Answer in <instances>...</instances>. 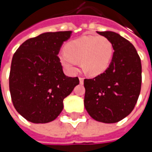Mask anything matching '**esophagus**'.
Masks as SVG:
<instances>
[{
  "label": "esophagus",
  "instance_id": "1",
  "mask_svg": "<svg viewBox=\"0 0 152 152\" xmlns=\"http://www.w3.org/2000/svg\"><path fill=\"white\" fill-rule=\"evenodd\" d=\"M79 83H80V84H83V83H84V78H83V77H79Z\"/></svg>",
  "mask_w": 152,
  "mask_h": 152
}]
</instances>
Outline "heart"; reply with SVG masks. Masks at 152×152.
I'll use <instances>...</instances> for the list:
<instances>
[{"instance_id": "1", "label": "heart", "mask_w": 152, "mask_h": 152, "mask_svg": "<svg viewBox=\"0 0 152 152\" xmlns=\"http://www.w3.org/2000/svg\"><path fill=\"white\" fill-rule=\"evenodd\" d=\"M65 50L59 55L61 65L70 73H76L78 61H81L83 70L90 76L104 73L114 53L113 43L107 38L93 35H84L69 41Z\"/></svg>"}]
</instances>
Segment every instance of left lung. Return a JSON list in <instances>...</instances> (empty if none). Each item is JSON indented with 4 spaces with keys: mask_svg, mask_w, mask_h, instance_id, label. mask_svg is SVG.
Returning a JSON list of instances; mask_svg holds the SVG:
<instances>
[{
    "mask_svg": "<svg viewBox=\"0 0 152 152\" xmlns=\"http://www.w3.org/2000/svg\"><path fill=\"white\" fill-rule=\"evenodd\" d=\"M97 33L113 43V57L104 73L84 80L85 107L92 118L113 124L134 108L141 89V62L136 49L125 38L112 31Z\"/></svg>",
    "mask_w": 152,
    "mask_h": 152,
    "instance_id": "obj_1",
    "label": "left lung"
}]
</instances>
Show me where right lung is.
Instances as JSON below:
<instances>
[{"mask_svg":"<svg viewBox=\"0 0 152 152\" xmlns=\"http://www.w3.org/2000/svg\"><path fill=\"white\" fill-rule=\"evenodd\" d=\"M71 31L47 32L27 39L12 56L9 89L17 112L34 124L55 120L63 100L79 84L66 76L58 53Z\"/></svg>","mask_w":152,"mask_h":152,"instance_id":"right-lung-1","label":"right lung"}]
</instances>
